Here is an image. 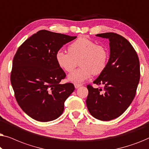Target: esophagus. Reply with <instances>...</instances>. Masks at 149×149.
<instances>
[{"label": "esophagus", "mask_w": 149, "mask_h": 149, "mask_svg": "<svg viewBox=\"0 0 149 149\" xmlns=\"http://www.w3.org/2000/svg\"><path fill=\"white\" fill-rule=\"evenodd\" d=\"M82 86V84H79V83H74V87L76 89H78L79 87Z\"/></svg>", "instance_id": "1"}]
</instances>
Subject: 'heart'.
Masks as SVG:
<instances>
[{
  "label": "heart",
  "mask_w": 149,
  "mask_h": 149,
  "mask_svg": "<svg viewBox=\"0 0 149 149\" xmlns=\"http://www.w3.org/2000/svg\"><path fill=\"white\" fill-rule=\"evenodd\" d=\"M109 52L104 45H97L93 40L80 37L68 47V52L62 49L56 54V60L60 68L66 72L74 69L79 61L81 67L68 75L70 82L81 83L88 79L91 74L102 72L109 60Z\"/></svg>",
  "instance_id": "heart-1"
}]
</instances>
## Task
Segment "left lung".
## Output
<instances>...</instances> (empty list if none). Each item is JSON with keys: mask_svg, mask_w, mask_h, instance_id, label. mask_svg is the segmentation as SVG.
Segmentation results:
<instances>
[{"mask_svg": "<svg viewBox=\"0 0 149 149\" xmlns=\"http://www.w3.org/2000/svg\"><path fill=\"white\" fill-rule=\"evenodd\" d=\"M96 36L109 40L110 58L104 70L93 81L104 89L87 85L86 104L93 117L110 121L121 115L133 101L140 81V62L131 43L122 36L113 32Z\"/></svg>", "mask_w": 149, "mask_h": 149, "instance_id": "8db88e82", "label": "left lung"}]
</instances>
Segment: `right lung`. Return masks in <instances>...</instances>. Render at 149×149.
I'll return each mask as SVG.
<instances>
[{"label": "right lung", "mask_w": 149, "mask_h": 149, "mask_svg": "<svg viewBox=\"0 0 149 149\" xmlns=\"http://www.w3.org/2000/svg\"><path fill=\"white\" fill-rule=\"evenodd\" d=\"M77 36L42 30L26 40L13 58L11 83L18 104L32 119L53 121L62 115L64 102L74 90L72 83L60 84L66 77L56 54Z\"/></svg>", "instance_id": "obj_1"}]
</instances>
